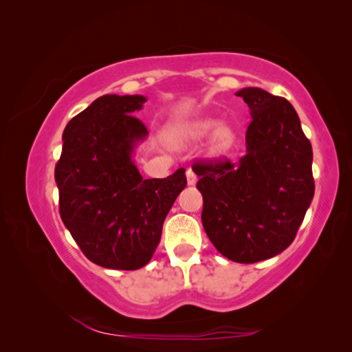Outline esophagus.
<instances>
[{"label": "esophagus", "mask_w": 352, "mask_h": 352, "mask_svg": "<svg viewBox=\"0 0 352 352\" xmlns=\"http://www.w3.org/2000/svg\"><path fill=\"white\" fill-rule=\"evenodd\" d=\"M186 180H188L189 186H192V184L197 183V175H195V172L192 169L186 170Z\"/></svg>", "instance_id": "esophagus-1"}]
</instances>
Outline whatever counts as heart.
<instances>
[{
  "label": "heart",
  "instance_id": "b5f03b06",
  "mask_svg": "<svg viewBox=\"0 0 352 352\" xmlns=\"http://www.w3.org/2000/svg\"><path fill=\"white\" fill-rule=\"evenodd\" d=\"M214 128L217 130L214 131ZM211 132L212 135L208 148H210L212 157H222V155L228 153L234 147L237 138L234 129L228 126V124H220L219 126L217 119L214 118L194 119V121L174 127L170 132V140L175 144H184V142L204 140Z\"/></svg>",
  "mask_w": 352,
  "mask_h": 352
}]
</instances>
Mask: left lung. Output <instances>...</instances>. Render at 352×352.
<instances>
[{
  "instance_id": "8db88e82",
  "label": "left lung",
  "mask_w": 352,
  "mask_h": 352,
  "mask_svg": "<svg viewBox=\"0 0 352 352\" xmlns=\"http://www.w3.org/2000/svg\"><path fill=\"white\" fill-rule=\"evenodd\" d=\"M250 109L239 162L194 164L201 223L212 245L241 264L284 252L314 199L312 146L289 100L261 88L236 93Z\"/></svg>"
}]
</instances>
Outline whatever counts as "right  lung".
<instances>
[{"label": "right lung", "mask_w": 352, "mask_h": 352, "mask_svg": "<svg viewBox=\"0 0 352 352\" xmlns=\"http://www.w3.org/2000/svg\"><path fill=\"white\" fill-rule=\"evenodd\" d=\"M144 96L105 94L63 130L56 164L58 206L83 254L115 270H138L162 239L166 216L186 186L184 169L144 180L133 162L147 129L135 111Z\"/></svg>", "instance_id": "obj_1"}]
</instances>
